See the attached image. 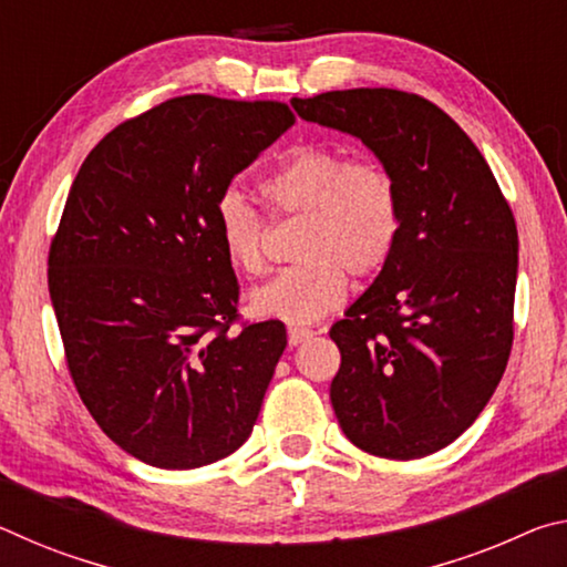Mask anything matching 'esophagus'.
I'll return each instance as SVG.
<instances>
[{"mask_svg": "<svg viewBox=\"0 0 567 567\" xmlns=\"http://www.w3.org/2000/svg\"><path fill=\"white\" fill-rule=\"evenodd\" d=\"M312 330L310 328H287V340H290V344L295 348V344H302L312 338Z\"/></svg>", "mask_w": 567, "mask_h": 567, "instance_id": "1", "label": "esophagus"}]
</instances>
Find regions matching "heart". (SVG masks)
I'll list each match as a JSON object with an SVG mask.
<instances>
[{
	"mask_svg": "<svg viewBox=\"0 0 567 567\" xmlns=\"http://www.w3.org/2000/svg\"><path fill=\"white\" fill-rule=\"evenodd\" d=\"M275 215H300L295 265L249 292V312L290 324L318 322L348 295V275L372 277L390 262L402 229L395 177L375 159H348L324 145H297L260 179ZM213 223L227 262L265 270V219L237 187L219 192Z\"/></svg>",
	"mask_w": 567,
	"mask_h": 567,
	"instance_id": "b5f03b06",
	"label": "heart"
}]
</instances>
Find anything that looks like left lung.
Returning a JSON list of instances; mask_svg holds the SVG:
<instances>
[{
    "mask_svg": "<svg viewBox=\"0 0 567 567\" xmlns=\"http://www.w3.org/2000/svg\"><path fill=\"white\" fill-rule=\"evenodd\" d=\"M307 122L348 132L395 177L402 229L370 290L334 322L330 385L352 445L437 453L493 398L513 348L517 227L473 140L417 94L360 87L292 97Z\"/></svg>",
    "mask_w": 567,
    "mask_h": 567,
    "instance_id": "left-lung-1",
    "label": "left lung"
}]
</instances>
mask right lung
I'll list each match as a JSON object with an SVG mask.
<instances>
[{
  "label": "right lung",
  "mask_w": 567,
  "mask_h": 567,
  "mask_svg": "<svg viewBox=\"0 0 567 567\" xmlns=\"http://www.w3.org/2000/svg\"><path fill=\"white\" fill-rule=\"evenodd\" d=\"M295 114L282 102L187 94L122 122L72 182L50 247L66 368L124 453L165 470L245 443L287 344L237 320L239 285L213 207Z\"/></svg>",
  "instance_id": "1"
}]
</instances>
